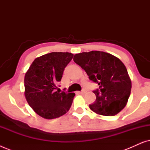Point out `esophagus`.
Here are the masks:
<instances>
[{"label":"esophagus","mask_w":150,"mask_h":150,"mask_svg":"<svg viewBox=\"0 0 150 150\" xmlns=\"http://www.w3.org/2000/svg\"><path fill=\"white\" fill-rule=\"evenodd\" d=\"M78 93H80V94H83V93H86V91H85V90H83V91H79Z\"/></svg>","instance_id":"1"}]
</instances>
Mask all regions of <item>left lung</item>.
Segmentation results:
<instances>
[{
    "label": "left lung",
    "mask_w": 150,
    "mask_h": 150,
    "mask_svg": "<svg viewBox=\"0 0 150 150\" xmlns=\"http://www.w3.org/2000/svg\"><path fill=\"white\" fill-rule=\"evenodd\" d=\"M74 61L98 84L93 92L96 101L89 108L97 114L114 116L125 106L130 95L132 83L124 63L117 57L101 51L76 54Z\"/></svg>",
    "instance_id": "8db88e82"
}]
</instances>
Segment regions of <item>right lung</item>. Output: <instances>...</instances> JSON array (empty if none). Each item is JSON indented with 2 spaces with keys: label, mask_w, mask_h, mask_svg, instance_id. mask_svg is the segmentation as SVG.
Masks as SVG:
<instances>
[{
  "label": "right lung",
  "mask_w": 150,
  "mask_h": 150,
  "mask_svg": "<svg viewBox=\"0 0 150 150\" xmlns=\"http://www.w3.org/2000/svg\"><path fill=\"white\" fill-rule=\"evenodd\" d=\"M74 54L53 52L35 59L24 76V95L33 110L43 118L63 115L72 104L74 93L60 92L57 84Z\"/></svg>",
  "instance_id": "1"
}]
</instances>
